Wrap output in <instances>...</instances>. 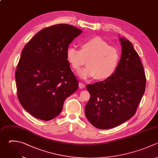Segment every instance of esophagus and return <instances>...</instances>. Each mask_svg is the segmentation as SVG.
Segmentation results:
<instances>
[{
  "label": "esophagus",
  "mask_w": 158,
  "mask_h": 158,
  "mask_svg": "<svg viewBox=\"0 0 158 158\" xmlns=\"http://www.w3.org/2000/svg\"><path fill=\"white\" fill-rule=\"evenodd\" d=\"M79 87H80V88H81V89L84 88L85 87V85L84 83H81V82H80V83H79Z\"/></svg>",
  "instance_id": "1"
}]
</instances>
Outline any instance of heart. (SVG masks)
Returning a JSON list of instances; mask_svg holds the SVG:
<instances>
[{"instance_id": "b5f03b06", "label": "heart", "mask_w": 158, "mask_h": 158, "mask_svg": "<svg viewBox=\"0 0 158 158\" xmlns=\"http://www.w3.org/2000/svg\"><path fill=\"white\" fill-rule=\"evenodd\" d=\"M66 56L75 71H78L86 61L88 66L79 72L81 78H95L100 81L107 80L115 73L120 60L119 51L99 37L83 41L80 50L69 47Z\"/></svg>"}]
</instances>
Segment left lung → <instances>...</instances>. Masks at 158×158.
Returning a JSON list of instances; mask_svg holds the SVG:
<instances>
[{"label":"left lung","mask_w":158,"mask_h":158,"mask_svg":"<svg viewBox=\"0 0 158 158\" xmlns=\"http://www.w3.org/2000/svg\"><path fill=\"white\" fill-rule=\"evenodd\" d=\"M119 40L122 55L115 73L107 80L86 85L90 99L85 115L99 129L114 128L132 117L145 91L146 79L138 53L130 41Z\"/></svg>","instance_id":"obj_1"}]
</instances>
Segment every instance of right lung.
<instances>
[{
	"instance_id": "1",
	"label": "right lung",
	"mask_w": 158,
	"mask_h": 158,
	"mask_svg": "<svg viewBox=\"0 0 158 158\" xmlns=\"http://www.w3.org/2000/svg\"><path fill=\"white\" fill-rule=\"evenodd\" d=\"M81 33L70 25H55L39 31L23 49L15 72L17 96L36 118L57 117L66 98L77 90L66 51Z\"/></svg>"
}]
</instances>
